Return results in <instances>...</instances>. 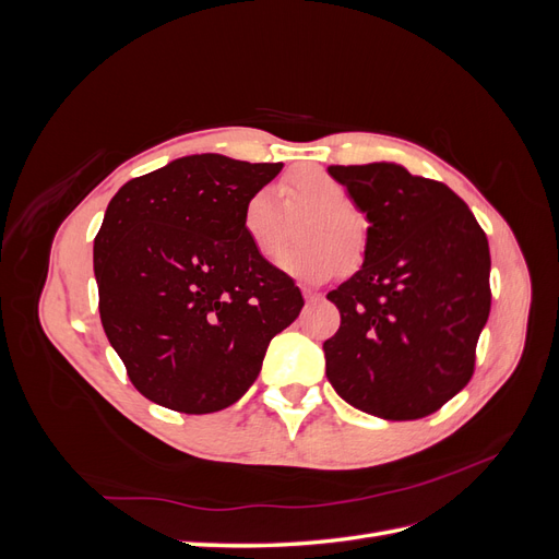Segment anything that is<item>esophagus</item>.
<instances>
[{
  "mask_svg": "<svg viewBox=\"0 0 559 559\" xmlns=\"http://www.w3.org/2000/svg\"><path fill=\"white\" fill-rule=\"evenodd\" d=\"M302 298H306L308 302H314V300H319L321 298V294L319 292H314V289H308V286H302Z\"/></svg>",
  "mask_w": 559,
  "mask_h": 559,
  "instance_id": "esophagus-1",
  "label": "esophagus"
}]
</instances>
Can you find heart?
I'll return each mask as SVG.
<instances>
[{
    "label": "heart",
    "mask_w": 559,
    "mask_h": 559,
    "mask_svg": "<svg viewBox=\"0 0 559 559\" xmlns=\"http://www.w3.org/2000/svg\"><path fill=\"white\" fill-rule=\"evenodd\" d=\"M277 189H259L251 193L242 210V228L261 257H275L286 238V207L294 214L310 212L300 224L298 247L280 253L282 273L302 282H324L337 275L347 263H359L366 253V222L349 205L345 186L319 167H302L286 177ZM287 205L284 206L283 202Z\"/></svg>",
    "instance_id": "obj_1"
}]
</instances>
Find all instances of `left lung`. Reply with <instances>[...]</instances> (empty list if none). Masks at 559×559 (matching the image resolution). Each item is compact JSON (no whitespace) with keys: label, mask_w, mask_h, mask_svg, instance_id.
Listing matches in <instances>:
<instances>
[{"label":"left lung","mask_w":559,"mask_h":559,"mask_svg":"<svg viewBox=\"0 0 559 559\" xmlns=\"http://www.w3.org/2000/svg\"><path fill=\"white\" fill-rule=\"evenodd\" d=\"M329 175L370 226L364 265L326 296L341 310L326 378L368 415L427 417L473 376L492 302L485 233L445 183L403 165H331Z\"/></svg>","instance_id":"obj_1"}]
</instances>
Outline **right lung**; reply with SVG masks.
Here are the masks:
<instances>
[{
	"instance_id": "add662e5",
	"label": "right lung",
	"mask_w": 559,
	"mask_h": 559,
	"mask_svg": "<svg viewBox=\"0 0 559 559\" xmlns=\"http://www.w3.org/2000/svg\"><path fill=\"white\" fill-rule=\"evenodd\" d=\"M282 163L186 156L121 186L95 235L99 319L130 382L186 415L224 411L259 378L300 289L242 228Z\"/></svg>"
}]
</instances>
